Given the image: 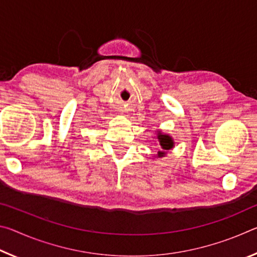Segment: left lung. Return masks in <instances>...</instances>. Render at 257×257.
Masks as SVG:
<instances>
[{
    "label": "left lung",
    "instance_id": "8db88e82",
    "mask_svg": "<svg viewBox=\"0 0 257 257\" xmlns=\"http://www.w3.org/2000/svg\"><path fill=\"white\" fill-rule=\"evenodd\" d=\"M158 139L160 142V145H161V149L163 151H159L158 156L159 158H163L165 155V151H169L171 150L173 146H175V143H173V139L171 136H169L167 134H162L161 132H159L158 134Z\"/></svg>",
    "mask_w": 257,
    "mask_h": 257
}]
</instances>
